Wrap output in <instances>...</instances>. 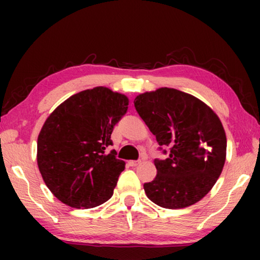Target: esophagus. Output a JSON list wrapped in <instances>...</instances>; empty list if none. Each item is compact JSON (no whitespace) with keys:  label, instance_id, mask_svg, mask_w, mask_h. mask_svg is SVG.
<instances>
[{"label":"esophagus","instance_id":"34e87169","mask_svg":"<svg viewBox=\"0 0 260 260\" xmlns=\"http://www.w3.org/2000/svg\"><path fill=\"white\" fill-rule=\"evenodd\" d=\"M141 163V161H130L129 162V165L131 166V167H136V166H138Z\"/></svg>","mask_w":260,"mask_h":260}]
</instances>
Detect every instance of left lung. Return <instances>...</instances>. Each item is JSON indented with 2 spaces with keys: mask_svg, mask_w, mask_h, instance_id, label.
<instances>
[{
  "mask_svg": "<svg viewBox=\"0 0 260 260\" xmlns=\"http://www.w3.org/2000/svg\"><path fill=\"white\" fill-rule=\"evenodd\" d=\"M134 104L158 144L169 148L168 158L154 161L157 174L144 183L147 197L169 209L197 204L225 165L227 140L221 120L200 99L175 88L138 94Z\"/></svg>",
  "mask_w": 260,
  "mask_h": 260,
  "instance_id": "8db88e82",
  "label": "left lung"
}]
</instances>
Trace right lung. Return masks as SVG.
Segmentation results:
<instances>
[{
  "label": "right lung",
  "instance_id": "1",
  "mask_svg": "<svg viewBox=\"0 0 260 260\" xmlns=\"http://www.w3.org/2000/svg\"><path fill=\"white\" fill-rule=\"evenodd\" d=\"M127 105L126 95L98 86L71 95L46 119L38 137V167L62 204L93 208L112 197L125 162L106 149Z\"/></svg>",
  "mask_w": 260,
  "mask_h": 260
}]
</instances>
